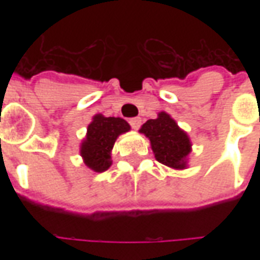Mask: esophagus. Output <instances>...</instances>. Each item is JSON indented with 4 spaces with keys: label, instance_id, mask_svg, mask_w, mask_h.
Returning a JSON list of instances; mask_svg holds the SVG:
<instances>
[{
    "label": "esophagus",
    "instance_id": "esophagus-1",
    "mask_svg": "<svg viewBox=\"0 0 260 260\" xmlns=\"http://www.w3.org/2000/svg\"><path fill=\"white\" fill-rule=\"evenodd\" d=\"M141 124H142V118H139V117H135V118L129 119V125L134 128V129H139Z\"/></svg>",
    "mask_w": 260,
    "mask_h": 260
}]
</instances>
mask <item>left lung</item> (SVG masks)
Listing matches in <instances>:
<instances>
[{
  "instance_id": "1",
  "label": "left lung",
  "mask_w": 260,
  "mask_h": 260,
  "mask_svg": "<svg viewBox=\"0 0 260 260\" xmlns=\"http://www.w3.org/2000/svg\"><path fill=\"white\" fill-rule=\"evenodd\" d=\"M141 132L150 139L152 150L158 163L173 169H185L191 142L169 114L160 113L156 119L146 121L142 125Z\"/></svg>"
}]
</instances>
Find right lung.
<instances>
[{"instance_id":"1","label":"right lung","mask_w":260,"mask_h":260,"mask_svg":"<svg viewBox=\"0 0 260 260\" xmlns=\"http://www.w3.org/2000/svg\"><path fill=\"white\" fill-rule=\"evenodd\" d=\"M129 124L122 118L96 115L87 126V135L80 147L85 164L96 173H102L111 166L110 152L117 138L129 131Z\"/></svg>"}]
</instances>
